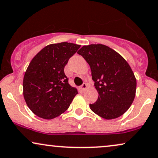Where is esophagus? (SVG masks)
Returning <instances> with one entry per match:
<instances>
[{
	"instance_id": "1",
	"label": "esophagus",
	"mask_w": 158,
	"mask_h": 158,
	"mask_svg": "<svg viewBox=\"0 0 158 158\" xmlns=\"http://www.w3.org/2000/svg\"><path fill=\"white\" fill-rule=\"evenodd\" d=\"M79 88H80L81 92H84V91L86 89H87V84H86V83H83L82 85H81L80 86V87H79Z\"/></svg>"
}]
</instances>
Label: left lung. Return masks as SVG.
Returning <instances> with one entry per match:
<instances>
[{
	"mask_svg": "<svg viewBox=\"0 0 158 158\" xmlns=\"http://www.w3.org/2000/svg\"><path fill=\"white\" fill-rule=\"evenodd\" d=\"M89 65L98 98L91 110L106 119L120 117L132 104L136 79L122 56L103 44L83 46L77 52Z\"/></svg>",
	"mask_w": 158,
	"mask_h": 158,
	"instance_id": "obj_1",
	"label": "left lung"
}]
</instances>
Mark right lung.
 <instances>
[{"label":"right lung","mask_w":158,"mask_h":158,"mask_svg":"<svg viewBox=\"0 0 158 158\" xmlns=\"http://www.w3.org/2000/svg\"><path fill=\"white\" fill-rule=\"evenodd\" d=\"M80 45L62 42L45 47L33 57L23 79V95L29 109L51 119L69 109L77 89L69 83L64 68Z\"/></svg>","instance_id":"add662e5"}]
</instances>
